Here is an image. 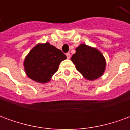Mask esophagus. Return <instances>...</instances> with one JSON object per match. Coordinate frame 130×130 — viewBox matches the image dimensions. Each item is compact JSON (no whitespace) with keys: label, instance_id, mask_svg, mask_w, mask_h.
<instances>
[{"label":"esophagus","instance_id":"esophagus-1","mask_svg":"<svg viewBox=\"0 0 130 130\" xmlns=\"http://www.w3.org/2000/svg\"><path fill=\"white\" fill-rule=\"evenodd\" d=\"M66 56H67V58H68V59H70L71 58V55L70 54H69V53H68V54H66Z\"/></svg>","mask_w":130,"mask_h":130}]
</instances>
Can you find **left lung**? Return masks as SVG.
<instances>
[{
	"label": "left lung",
	"mask_w": 130,
	"mask_h": 130,
	"mask_svg": "<svg viewBox=\"0 0 130 130\" xmlns=\"http://www.w3.org/2000/svg\"><path fill=\"white\" fill-rule=\"evenodd\" d=\"M71 60L85 79L90 81L100 77L106 68V60L102 54L97 48L85 44L76 48V53L73 54Z\"/></svg>",
	"instance_id": "left-lung-1"
}]
</instances>
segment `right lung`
Wrapping results in <instances>:
<instances>
[{
  "mask_svg": "<svg viewBox=\"0 0 130 130\" xmlns=\"http://www.w3.org/2000/svg\"><path fill=\"white\" fill-rule=\"evenodd\" d=\"M65 54L48 42L38 44L31 49L24 60V70L30 79L38 83H46L58 70Z\"/></svg>",
  "mask_w": 130,
  "mask_h": 130,
  "instance_id": "right-lung-1",
  "label": "right lung"
}]
</instances>
